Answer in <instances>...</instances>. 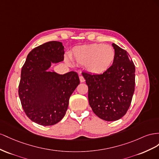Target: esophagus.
Returning a JSON list of instances; mask_svg holds the SVG:
<instances>
[{"mask_svg": "<svg viewBox=\"0 0 159 159\" xmlns=\"http://www.w3.org/2000/svg\"><path fill=\"white\" fill-rule=\"evenodd\" d=\"M79 79H80V81L81 83H84V81H85V79H84V77H83L82 75L79 76Z\"/></svg>", "mask_w": 159, "mask_h": 159, "instance_id": "obj_1", "label": "esophagus"}]
</instances>
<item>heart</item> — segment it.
Segmentation results:
<instances>
[{"mask_svg": "<svg viewBox=\"0 0 159 159\" xmlns=\"http://www.w3.org/2000/svg\"><path fill=\"white\" fill-rule=\"evenodd\" d=\"M115 58V50L109 45L94 43L75 48L72 59L77 64L85 65L94 75L106 72L112 65Z\"/></svg>", "mask_w": 159, "mask_h": 159, "instance_id": "1", "label": "heart"}]
</instances>
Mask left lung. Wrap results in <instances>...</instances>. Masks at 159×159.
Masks as SVG:
<instances>
[{
	"instance_id": "left-lung-1",
	"label": "left lung",
	"mask_w": 159,
	"mask_h": 159,
	"mask_svg": "<svg viewBox=\"0 0 159 159\" xmlns=\"http://www.w3.org/2000/svg\"><path fill=\"white\" fill-rule=\"evenodd\" d=\"M112 45L115 58L109 69L101 75L82 73L89 87L90 107L107 121L117 120L126 114L135 85V66L129 53L115 43Z\"/></svg>"
}]
</instances>
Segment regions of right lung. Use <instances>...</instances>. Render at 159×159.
<instances>
[{
  "instance_id": "obj_1",
  "label": "right lung",
  "mask_w": 159,
  "mask_h": 159,
  "mask_svg": "<svg viewBox=\"0 0 159 159\" xmlns=\"http://www.w3.org/2000/svg\"><path fill=\"white\" fill-rule=\"evenodd\" d=\"M61 42L50 41L29 53L22 67L19 95L26 116L36 123L51 126L66 114L70 95L80 83L78 74L48 71L51 63L64 60Z\"/></svg>"
}]
</instances>
